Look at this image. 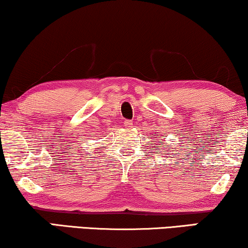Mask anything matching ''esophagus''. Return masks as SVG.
Instances as JSON below:
<instances>
[{"mask_svg":"<svg viewBox=\"0 0 248 248\" xmlns=\"http://www.w3.org/2000/svg\"><path fill=\"white\" fill-rule=\"evenodd\" d=\"M124 125L126 127H131L132 125H133V121H131V120H125L124 121Z\"/></svg>","mask_w":248,"mask_h":248,"instance_id":"obj_1","label":"esophagus"}]
</instances>
